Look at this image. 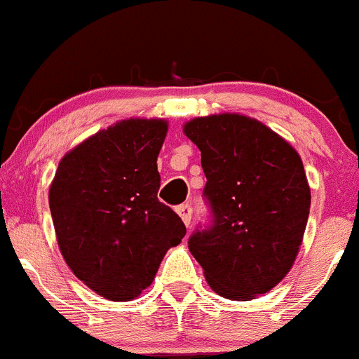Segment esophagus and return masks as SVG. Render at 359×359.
<instances>
[{"label": "esophagus", "mask_w": 359, "mask_h": 359, "mask_svg": "<svg viewBox=\"0 0 359 359\" xmlns=\"http://www.w3.org/2000/svg\"><path fill=\"white\" fill-rule=\"evenodd\" d=\"M176 212H178L180 218L183 219L184 225H187V226L190 225V222H191V205L190 204L178 205V208H176Z\"/></svg>", "instance_id": "obj_1"}]
</instances>
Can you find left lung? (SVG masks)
I'll return each mask as SVG.
<instances>
[{
    "instance_id": "obj_1",
    "label": "left lung",
    "mask_w": 359,
    "mask_h": 359,
    "mask_svg": "<svg viewBox=\"0 0 359 359\" xmlns=\"http://www.w3.org/2000/svg\"><path fill=\"white\" fill-rule=\"evenodd\" d=\"M183 133L201 150L212 209L211 229L190 237V253L219 297L257 299L285 279L304 239L311 188L299 151L241 113L197 116Z\"/></svg>"
}]
</instances>
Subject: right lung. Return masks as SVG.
<instances>
[{
    "instance_id": "1",
    "label": "right lung",
    "mask_w": 359,
    "mask_h": 359,
    "mask_svg": "<svg viewBox=\"0 0 359 359\" xmlns=\"http://www.w3.org/2000/svg\"><path fill=\"white\" fill-rule=\"evenodd\" d=\"M168 129L164 118L118 120L67 151L52 180L48 204L60 253L106 300L137 299L187 233L157 198Z\"/></svg>"
}]
</instances>
